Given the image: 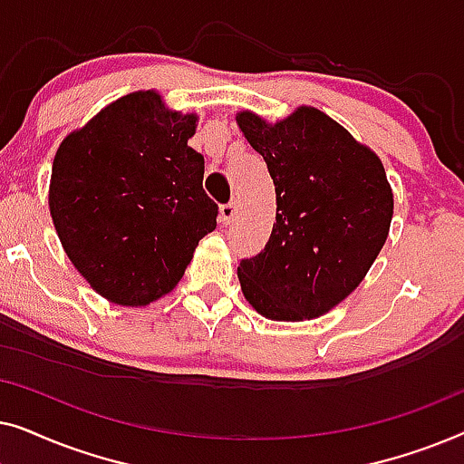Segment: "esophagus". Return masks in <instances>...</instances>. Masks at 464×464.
<instances>
[{"label": "esophagus", "instance_id": "1", "mask_svg": "<svg viewBox=\"0 0 464 464\" xmlns=\"http://www.w3.org/2000/svg\"><path fill=\"white\" fill-rule=\"evenodd\" d=\"M237 213H238V205L237 202H230V205H224L219 208V224L224 226H230L234 219H237Z\"/></svg>", "mask_w": 464, "mask_h": 464}]
</instances>
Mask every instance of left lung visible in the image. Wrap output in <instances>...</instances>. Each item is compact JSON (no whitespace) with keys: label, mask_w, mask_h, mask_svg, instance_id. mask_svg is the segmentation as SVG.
Wrapping results in <instances>:
<instances>
[{"label":"left lung","mask_w":464,"mask_h":464,"mask_svg":"<svg viewBox=\"0 0 464 464\" xmlns=\"http://www.w3.org/2000/svg\"><path fill=\"white\" fill-rule=\"evenodd\" d=\"M237 124L276 192V224L266 249L240 262V289L266 319H316L359 287L389 237L382 160L310 105L276 122L243 110Z\"/></svg>","instance_id":"left-lung-1"}]
</instances>
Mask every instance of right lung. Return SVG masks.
Listing matches in <instances>:
<instances>
[{"label": "right lung", "instance_id": "right-lung-1", "mask_svg": "<svg viewBox=\"0 0 464 464\" xmlns=\"http://www.w3.org/2000/svg\"><path fill=\"white\" fill-rule=\"evenodd\" d=\"M198 116L137 91L63 139L48 207L69 262L120 306L141 308L181 281L198 240L218 226L189 148Z\"/></svg>", "mask_w": 464, "mask_h": 464}]
</instances>
